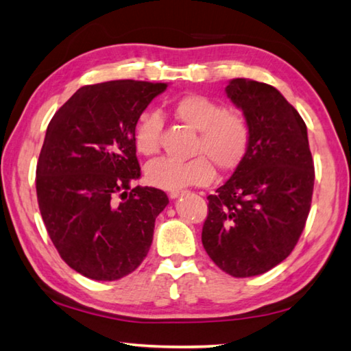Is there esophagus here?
<instances>
[{
    "instance_id": "34e87169",
    "label": "esophagus",
    "mask_w": 351,
    "mask_h": 351,
    "mask_svg": "<svg viewBox=\"0 0 351 351\" xmlns=\"http://www.w3.org/2000/svg\"><path fill=\"white\" fill-rule=\"evenodd\" d=\"M182 192H181V190H170V192H169V197L171 198V199H175V198H178V197H180V195H181Z\"/></svg>"
}]
</instances>
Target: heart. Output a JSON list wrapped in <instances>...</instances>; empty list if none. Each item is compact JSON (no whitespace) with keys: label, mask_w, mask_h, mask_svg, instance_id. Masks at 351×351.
Returning a JSON list of instances; mask_svg holds the SVG:
<instances>
[{"label":"heart","mask_w":351,"mask_h":351,"mask_svg":"<svg viewBox=\"0 0 351 351\" xmlns=\"http://www.w3.org/2000/svg\"><path fill=\"white\" fill-rule=\"evenodd\" d=\"M175 116L186 125L197 130L193 154L189 161L161 158L145 167V180L154 187L180 190L201 186L212 181L215 170H234L249 148L251 132L246 119L239 112L228 111L223 104L203 94H189L173 106ZM162 121L154 112H144L134 123L133 139L136 150L144 156L159 152Z\"/></svg>","instance_id":"1"}]
</instances>
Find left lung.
Returning <instances> with one entry per match:
<instances>
[{
    "mask_svg": "<svg viewBox=\"0 0 351 351\" xmlns=\"http://www.w3.org/2000/svg\"><path fill=\"white\" fill-rule=\"evenodd\" d=\"M226 94L245 114L251 141L232 176L207 197L201 240L219 269L243 278L293 252L310 213L314 162L304 119L274 86L234 79Z\"/></svg>",
    "mask_w": 351,
    "mask_h": 351,
    "instance_id": "obj_1",
    "label": "left lung"
}]
</instances>
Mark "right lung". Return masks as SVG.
Returning <instances> with one entry per match:
<instances>
[{
  "mask_svg": "<svg viewBox=\"0 0 351 351\" xmlns=\"http://www.w3.org/2000/svg\"><path fill=\"white\" fill-rule=\"evenodd\" d=\"M167 83L111 80L82 86L51 119L37 162L38 207L64 260L93 280H119L147 257L162 190L141 176L134 123Z\"/></svg>",
  "mask_w": 351,
  "mask_h": 351,
  "instance_id": "right-lung-1",
  "label": "right lung"
}]
</instances>
